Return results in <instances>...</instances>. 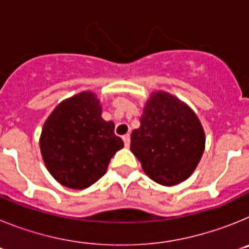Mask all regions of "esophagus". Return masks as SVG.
Segmentation results:
<instances>
[{"mask_svg": "<svg viewBox=\"0 0 249 249\" xmlns=\"http://www.w3.org/2000/svg\"><path fill=\"white\" fill-rule=\"evenodd\" d=\"M122 138H123V142H124V146L128 147L129 146V142H131V136H129L128 133H127V135L123 136Z\"/></svg>", "mask_w": 249, "mask_h": 249, "instance_id": "obj_1", "label": "esophagus"}]
</instances>
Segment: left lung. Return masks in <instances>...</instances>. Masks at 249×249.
I'll use <instances>...</instances> for the list:
<instances>
[{"mask_svg":"<svg viewBox=\"0 0 249 249\" xmlns=\"http://www.w3.org/2000/svg\"><path fill=\"white\" fill-rule=\"evenodd\" d=\"M131 135V152L143 172L162 186L186 181L198 166L206 147L201 121L190 106L166 91L149 94Z\"/></svg>","mask_w":249,"mask_h":249,"instance_id":"8db88e82","label":"left lung"}]
</instances>
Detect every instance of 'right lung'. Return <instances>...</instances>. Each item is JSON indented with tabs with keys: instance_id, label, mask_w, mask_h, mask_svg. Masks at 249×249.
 Wrapping results in <instances>:
<instances>
[{
	"instance_id": "1",
	"label": "right lung",
	"mask_w": 249,
	"mask_h": 249,
	"mask_svg": "<svg viewBox=\"0 0 249 249\" xmlns=\"http://www.w3.org/2000/svg\"><path fill=\"white\" fill-rule=\"evenodd\" d=\"M97 94L83 91L66 98L51 112L39 136V149L51 176L72 190H85L108 168L123 141L114 123L102 117Z\"/></svg>"
}]
</instances>
